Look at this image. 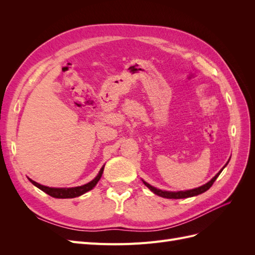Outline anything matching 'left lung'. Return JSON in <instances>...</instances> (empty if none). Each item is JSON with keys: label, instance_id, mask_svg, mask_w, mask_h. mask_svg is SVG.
<instances>
[{"label": "left lung", "instance_id": "left-lung-1", "mask_svg": "<svg viewBox=\"0 0 255 255\" xmlns=\"http://www.w3.org/2000/svg\"><path fill=\"white\" fill-rule=\"evenodd\" d=\"M228 164H229V160H228V163L220 169V171H219L217 174H216L211 181H208L206 184L202 185V186L194 188V189H189V190L167 191V190H161V189H158V188H156V187H154V186H152V185H150L149 183L144 182L143 180H142V182H143V184L145 185V186L148 187L152 192H154V194L159 196V197L167 198V199H184V198L195 197V196H198V195H201V194H203V192H205L206 190L210 189L212 185L214 184V182L216 181V179H217V177L219 176V174L222 172V170H223V169H225V167H227Z\"/></svg>", "mask_w": 255, "mask_h": 255}]
</instances>
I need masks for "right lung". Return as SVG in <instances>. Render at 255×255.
Masks as SVG:
<instances>
[{
    "label": "right lung",
    "mask_w": 255,
    "mask_h": 255,
    "mask_svg": "<svg viewBox=\"0 0 255 255\" xmlns=\"http://www.w3.org/2000/svg\"><path fill=\"white\" fill-rule=\"evenodd\" d=\"M105 166V165H104ZM104 166L100 169V171L98 173V175L95 177L94 180L90 181L87 184H84L82 186H76V187H69V188H57V187H49V186H44V185H41L39 183H37L35 181H33L32 179L28 180L29 182L32 183L33 185L37 188L41 189L45 194H48L49 196L53 197V198H57V199H70V198H76V197H80L84 194H86L87 191L91 190L94 188L96 185L98 184V182L100 181L104 170Z\"/></svg>",
    "instance_id": "right-lung-1"
}]
</instances>
